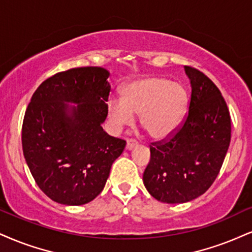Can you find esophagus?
Wrapping results in <instances>:
<instances>
[{
  "label": "esophagus",
  "mask_w": 252,
  "mask_h": 252,
  "mask_svg": "<svg viewBox=\"0 0 252 252\" xmlns=\"http://www.w3.org/2000/svg\"><path fill=\"white\" fill-rule=\"evenodd\" d=\"M136 145H138V141L134 140V139H128V140H127V144H126V150L131 151L135 147Z\"/></svg>",
  "instance_id": "34e87169"
}]
</instances>
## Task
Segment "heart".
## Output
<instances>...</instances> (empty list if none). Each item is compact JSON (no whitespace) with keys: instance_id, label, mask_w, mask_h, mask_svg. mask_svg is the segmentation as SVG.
<instances>
[{"instance_id":"b5f03b06","label":"heart","mask_w":252,"mask_h":252,"mask_svg":"<svg viewBox=\"0 0 252 252\" xmlns=\"http://www.w3.org/2000/svg\"><path fill=\"white\" fill-rule=\"evenodd\" d=\"M189 106L188 92L181 84L160 76H147L124 86L121 99L107 105L108 119L114 127L129 125L140 114L142 128L151 138L161 140L181 126Z\"/></svg>"}]
</instances>
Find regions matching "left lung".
Returning <instances> with one entry per match:
<instances>
[{"instance_id":"1","label":"left lung","mask_w":252,"mask_h":252,"mask_svg":"<svg viewBox=\"0 0 252 252\" xmlns=\"http://www.w3.org/2000/svg\"><path fill=\"white\" fill-rule=\"evenodd\" d=\"M190 80L189 111L168 140L152 142L144 185L164 203H186L204 194L219 175L231 138L224 98L204 73L185 66Z\"/></svg>"}]
</instances>
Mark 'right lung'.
I'll return each mask as SVG.
<instances>
[{"mask_svg": "<svg viewBox=\"0 0 252 252\" xmlns=\"http://www.w3.org/2000/svg\"><path fill=\"white\" fill-rule=\"evenodd\" d=\"M108 76L98 66L58 72L40 84L28 105L24 158L37 186L57 203L82 206L94 200L125 148V140L101 126L107 117Z\"/></svg>", "mask_w": 252, "mask_h": 252, "instance_id": "1", "label": "right lung"}]
</instances>
